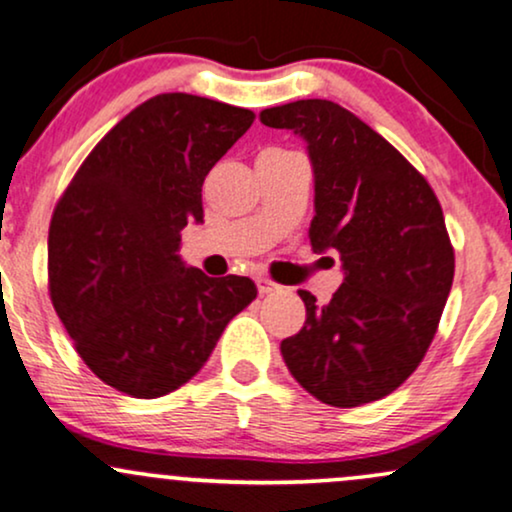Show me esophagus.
<instances>
[{"label": "esophagus", "instance_id": "34e87169", "mask_svg": "<svg viewBox=\"0 0 512 512\" xmlns=\"http://www.w3.org/2000/svg\"><path fill=\"white\" fill-rule=\"evenodd\" d=\"M257 291H260L262 295L264 293H274V291H281V286H279V283H274V281H269V279H264V276H260V279H257Z\"/></svg>", "mask_w": 512, "mask_h": 512}]
</instances>
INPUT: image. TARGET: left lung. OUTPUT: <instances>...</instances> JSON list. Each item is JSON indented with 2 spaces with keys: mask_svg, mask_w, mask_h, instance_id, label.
<instances>
[{
  "mask_svg": "<svg viewBox=\"0 0 512 512\" xmlns=\"http://www.w3.org/2000/svg\"><path fill=\"white\" fill-rule=\"evenodd\" d=\"M269 128L307 143L315 174V252L341 255L331 303L298 291L307 319L281 341L307 393L355 408L396 391L415 372L453 286L455 257L432 186L389 140L329 100L260 112Z\"/></svg>",
  "mask_w": 512,
  "mask_h": 512,
  "instance_id": "1",
  "label": "left lung"
}]
</instances>
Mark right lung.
I'll use <instances>...</instances> for the list:
<instances>
[{
  "mask_svg": "<svg viewBox=\"0 0 512 512\" xmlns=\"http://www.w3.org/2000/svg\"><path fill=\"white\" fill-rule=\"evenodd\" d=\"M255 121L250 109L164 92L109 131L49 226V293L78 355L104 384L159 398L200 372L226 324L257 295L248 276L181 260L202 183Z\"/></svg>",
  "mask_w": 512,
  "mask_h": 512,
  "instance_id": "add662e5",
  "label": "right lung"
}]
</instances>
